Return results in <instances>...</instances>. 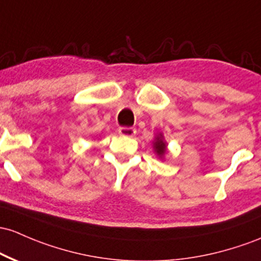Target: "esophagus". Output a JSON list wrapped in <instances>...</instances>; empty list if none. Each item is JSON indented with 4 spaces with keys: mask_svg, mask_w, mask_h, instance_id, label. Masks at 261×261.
Instances as JSON below:
<instances>
[{
    "mask_svg": "<svg viewBox=\"0 0 261 261\" xmlns=\"http://www.w3.org/2000/svg\"><path fill=\"white\" fill-rule=\"evenodd\" d=\"M119 134L121 136L133 137L136 134V130L134 127H127V126H122V127L119 128Z\"/></svg>",
    "mask_w": 261,
    "mask_h": 261,
    "instance_id": "obj_1",
    "label": "esophagus"
}]
</instances>
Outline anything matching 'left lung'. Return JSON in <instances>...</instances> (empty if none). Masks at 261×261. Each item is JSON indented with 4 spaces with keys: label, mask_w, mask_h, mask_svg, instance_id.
<instances>
[{
    "label": "left lung",
    "mask_w": 261,
    "mask_h": 261,
    "mask_svg": "<svg viewBox=\"0 0 261 261\" xmlns=\"http://www.w3.org/2000/svg\"><path fill=\"white\" fill-rule=\"evenodd\" d=\"M154 151H156L157 154H160V156H162V154H165L166 152V144L163 142L162 140V135H160L157 137L156 142H154Z\"/></svg>",
    "instance_id": "1"
}]
</instances>
